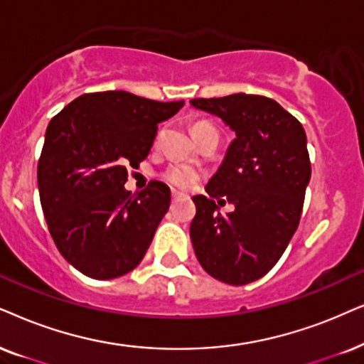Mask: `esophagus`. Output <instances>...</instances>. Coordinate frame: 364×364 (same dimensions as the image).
Returning a JSON list of instances; mask_svg holds the SVG:
<instances>
[{
  "instance_id": "1",
  "label": "esophagus",
  "mask_w": 364,
  "mask_h": 364,
  "mask_svg": "<svg viewBox=\"0 0 364 364\" xmlns=\"http://www.w3.org/2000/svg\"><path fill=\"white\" fill-rule=\"evenodd\" d=\"M171 196L174 198V200H176V198H181V196H185V195H183L181 191H176V190H173V191H171Z\"/></svg>"
}]
</instances>
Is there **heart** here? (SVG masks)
Instances as JSON below:
<instances>
[{
  "mask_svg": "<svg viewBox=\"0 0 364 364\" xmlns=\"http://www.w3.org/2000/svg\"><path fill=\"white\" fill-rule=\"evenodd\" d=\"M203 132H216V129L206 121H198L191 126L193 139H195L196 136L203 134ZM164 178H166L168 183H171V185L176 186V188H190L193 183L198 181V178H200V173H198L196 169L191 168V166H185V164H176V166H171V168L166 169V173H164Z\"/></svg>",
  "mask_w": 364,
  "mask_h": 364,
  "instance_id": "heart-1",
  "label": "heart"
}]
</instances>
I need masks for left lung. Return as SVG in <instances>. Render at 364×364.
<instances>
[{"instance_id": "obj_1", "label": "left lung", "mask_w": 364, "mask_h": 364, "mask_svg": "<svg viewBox=\"0 0 364 364\" xmlns=\"http://www.w3.org/2000/svg\"><path fill=\"white\" fill-rule=\"evenodd\" d=\"M190 104L235 132L206 185L210 196H193V248L211 277L245 285L277 264L297 230L311 179L306 131L282 105L262 95L233 94ZM216 200H228L236 210L222 215Z\"/></svg>"}]
</instances>
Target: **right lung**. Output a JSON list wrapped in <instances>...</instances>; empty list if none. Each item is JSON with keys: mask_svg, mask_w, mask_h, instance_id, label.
Segmentation results:
<instances>
[{"mask_svg": "<svg viewBox=\"0 0 364 364\" xmlns=\"http://www.w3.org/2000/svg\"><path fill=\"white\" fill-rule=\"evenodd\" d=\"M183 105L107 90L80 95L50 121L36 174L41 210L60 254L87 277H121L146 255L171 193L153 181L131 195L127 168L148 158L158 124Z\"/></svg>", "mask_w": 364, "mask_h": 364, "instance_id": "obj_1", "label": "right lung"}]
</instances>
